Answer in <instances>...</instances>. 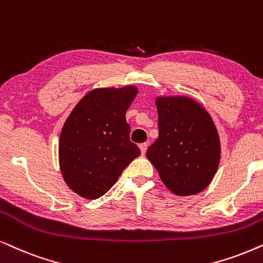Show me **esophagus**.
<instances>
[{
  "label": "esophagus",
  "mask_w": 263,
  "mask_h": 263,
  "mask_svg": "<svg viewBox=\"0 0 263 263\" xmlns=\"http://www.w3.org/2000/svg\"><path fill=\"white\" fill-rule=\"evenodd\" d=\"M139 149H141L142 155H144L146 149H148V144H146V143H142V144H139Z\"/></svg>",
  "instance_id": "1"
}]
</instances>
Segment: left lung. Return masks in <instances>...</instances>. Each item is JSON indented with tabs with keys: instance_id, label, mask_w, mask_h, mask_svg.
<instances>
[{
	"instance_id": "8db88e82",
	"label": "left lung",
	"mask_w": 263,
	"mask_h": 263,
	"mask_svg": "<svg viewBox=\"0 0 263 263\" xmlns=\"http://www.w3.org/2000/svg\"><path fill=\"white\" fill-rule=\"evenodd\" d=\"M159 137L146 157L176 196L204 190L218 171L221 145L207 109L187 96H157Z\"/></svg>"
}]
</instances>
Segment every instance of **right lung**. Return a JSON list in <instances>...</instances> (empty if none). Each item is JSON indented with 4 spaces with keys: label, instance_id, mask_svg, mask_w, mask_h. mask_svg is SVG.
<instances>
[{
    "label": "right lung",
    "instance_id": "add662e5",
    "mask_svg": "<svg viewBox=\"0 0 263 263\" xmlns=\"http://www.w3.org/2000/svg\"><path fill=\"white\" fill-rule=\"evenodd\" d=\"M137 93L135 85L93 89L66 119L59 138V163L65 183L80 197H101L141 155L129 141L126 121V110Z\"/></svg>",
    "mask_w": 263,
    "mask_h": 263
}]
</instances>
